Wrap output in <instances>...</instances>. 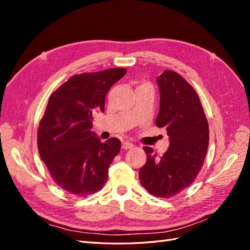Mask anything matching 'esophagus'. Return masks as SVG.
Here are the masks:
<instances>
[{"label":"esophagus","mask_w":250,"mask_h":250,"mask_svg":"<svg viewBox=\"0 0 250 250\" xmlns=\"http://www.w3.org/2000/svg\"><path fill=\"white\" fill-rule=\"evenodd\" d=\"M133 147V144L132 143H129V142H124L122 144V148L127 150V149H131Z\"/></svg>","instance_id":"obj_1"}]
</instances>
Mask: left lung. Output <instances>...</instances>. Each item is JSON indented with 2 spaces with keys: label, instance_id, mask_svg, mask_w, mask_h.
<instances>
[{
  "label": "left lung",
  "instance_id": "1",
  "mask_svg": "<svg viewBox=\"0 0 250 250\" xmlns=\"http://www.w3.org/2000/svg\"><path fill=\"white\" fill-rule=\"evenodd\" d=\"M161 102L155 124L169 135L168 150L158 157L145 146L146 164L139 171L149 194L171 198L191 186L206 158L208 123L194 87L176 72L166 70L156 78Z\"/></svg>",
  "mask_w": 250,
  "mask_h": 250
}]
</instances>
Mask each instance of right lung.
Wrapping results in <instances>:
<instances>
[{
	"instance_id": "obj_1",
	"label": "right lung",
	"mask_w": 250,
	"mask_h": 250,
	"mask_svg": "<svg viewBox=\"0 0 250 250\" xmlns=\"http://www.w3.org/2000/svg\"><path fill=\"white\" fill-rule=\"evenodd\" d=\"M124 67L74 75L50 98L37 130V147L53 180L79 197L100 191L108 168L120 152L121 142L102 143L93 118L104 111L109 88L126 74Z\"/></svg>"
}]
</instances>
